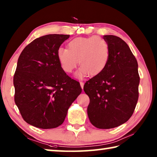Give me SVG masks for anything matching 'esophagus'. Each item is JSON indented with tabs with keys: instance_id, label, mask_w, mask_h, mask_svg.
Returning <instances> with one entry per match:
<instances>
[{
	"instance_id": "obj_1",
	"label": "esophagus",
	"mask_w": 157,
	"mask_h": 157,
	"mask_svg": "<svg viewBox=\"0 0 157 157\" xmlns=\"http://www.w3.org/2000/svg\"><path fill=\"white\" fill-rule=\"evenodd\" d=\"M79 84H80V86H81V87H82V89H83V88H84V83L83 82H79Z\"/></svg>"
}]
</instances>
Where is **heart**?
Listing matches in <instances>:
<instances>
[{"mask_svg":"<svg viewBox=\"0 0 157 157\" xmlns=\"http://www.w3.org/2000/svg\"><path fill=\"white\" fill-rule=\"evenodd\" d=\"M57 57L66 73H71L77 64L80 68L76 75H95L104 70L109 57L107 42L97 36L78 37L68 42L67 49L59 48Z\"/></svg>","mask_w":157,"mask_h":157,"instance_id":"1","label":"heart"}]
</instances>
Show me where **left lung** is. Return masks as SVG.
<instances>
[{"label":"left lung","instance_id":"left-lung-1","mask_svg":"<svg viewBox=\"0 0 157 157\" xmlns=\"http://www.w3.org/2000/svg\"><path fill=\"white\" fill-rule=\"evenodd\" d=\"M109 51L106 67L86 82L84 91L90 102L87 113L98 129L114 128L127 122L139 99L138 63L129 47L120 37L105 35Z\"/></svg>","mask_w":157,"mask_h":157}]
</instances>
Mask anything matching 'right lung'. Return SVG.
Returning a JSON list of instances; mask_svg holds the SVG:
<instances>
[{"instance_id":"right-lung-1","label":"right lung","mask_w":157,"mask_h":157,"mask_svg":"<svg viewBox=\"0 0 157 157\" xmlns=\"http://www.w3.org/2000/svg\"><path fill=\"white\" fill-rule=\"evenodd\" d=\"M68 34H48L32 41L21 52L14 75V101L26 123L52 129L64 121L82 88L61 67L57 50Z\"/></svg>"}]
</instances>
